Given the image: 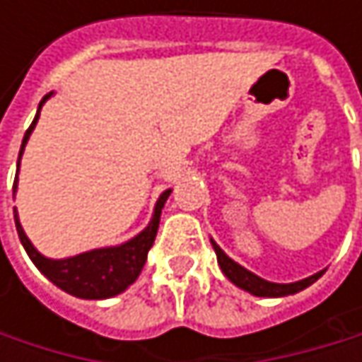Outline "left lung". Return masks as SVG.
<instances>
[{
  "instance_id": "obj_1",
  "label": "left lung",
  "mask_w": 362,
  "mask_h": 362,
  "mask_svg": "<svg viewBox=\"0 0 362 362\" xmlns=\"http://www.w3.org/2000/svg\"><path fill=\"white\" fill-rule=\"evenodd\" d=\"M209 241H211V247H214V252L218 255V264H220L222 272L226 274V279H228L230 283H235L239 289H243V291H247V293H252V296H257V298H283V296H293V293H298V291L310 287L315 281H319V279L325 274V270H321V272H317V274H313V276H308V279L296 281V283H272V281H266V279L253 274L252 270L243 268V266L237 264L235 259H230L226 253L220 250V245H218L214 239H209Z\"/></svg>"
}]
</instances>
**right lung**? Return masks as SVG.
Returning <instances> with one entry per match:
<instances>
[{
    "instance_id": "right-lung-1",
    "label": "right lung",
    "mask_w": 362,
    "mask_h": 362,
    "mask_svg": "<svg viewBox=\"0 0 362 362\" xmlns=\"http://www.w3.org/2000/svg\"><path fill=\"white\" fill-rule=\"evenodd\" d=\"M54 96V92L45 94L37 107V115L31 123V127L27 129L25 138H23V146L18 153V163H16V180H14V194L18 188V170H21V157L25 153V146L33 134L39 119L41 107L45 105V100H49ZM172 188H168L155 203V211L153 218L148 222V226L138 233L136 237H132L129 241L121 243V245H112V247H100V250H90V252L77 253L71 257H62V259H52L45 257L37 252L35 245L29 241L27 233L21 226L18 220V211L14 207V222H16V230H18V239L25 247V252L29 253V257L33 259L39 272L49 279L56 287H60L62 291L81 298V300H107L115 298L119 293H123L142 272L144 262L148 250L155 243L157 237V228H159V220H161V209L170 197Z\"/></svg>"
}]
</instances>
